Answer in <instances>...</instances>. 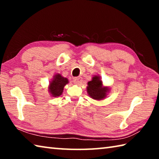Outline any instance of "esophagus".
I'll list each match as a JSON object with an SVG mask.
<instances>
[{
    "label": "esophagus",
    "instance_id": "obj_1",
    "mask_svg": "<svg viewBox=\"0 0 159 159\" xmlns=\"http://www.w3.org/2000/svg\"><path fill=\"white\" fill-rule=\"evenodd\" d=\"M82 78L81 77H76L74 79V82L76 85H80L82 83Z\"/></svg>",
    "mask_w": 159,
    "mask_h": 159
}]
</instances>
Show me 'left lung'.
Listing matches in <instances>:
<instances>
[{
  "label": "left lung",
  "mask_w": 159,
  "mask_h": 159,
  "mask_svg": "<svg viewBox=\"0 0 159 159\" xmlns=\"http://www.w3.org/2000/svg\"><path fill=\"white\" fill-rule=\"evenodd\" d=\"M86 90L90 98L99 101L106 98L110 91V87L103 85L100 76L95 75L93 76L92 80L88 82Z\"/></svg>",
  "instance_id": "1"
}]
</instances>
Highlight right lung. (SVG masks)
Instances as JSON below:
<instances>
[{"label": "right lung", "mask_w": 159, "mask_h": 159, "mask_svg": "<svg viewBox=\"0 0 159 159\" xmlns=\"http://www.w3.org/2000/svg\"><path fill=\"white\" fill-rule=\"evenodd\" d=\"M69 83L67 78L62 76L61 74H55L48 85V93L52 98H58L64 91V86Z\"/></svg>", "instance_id": "1"}]
</instances>
